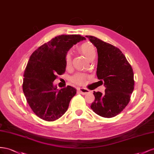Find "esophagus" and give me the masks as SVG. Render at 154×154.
Wrapping results in <instances>:
<instances>
[{
	"label": "esophagus",
	"mask_w": 154,
	"mask_h": 154,
	"mask_svg": "<svg viewBox=\"0 0 154 154\" xmlns=\"http://www.w3.org/2000/svg\"><path fill=\"white\" fill-rule=\"evenodd\" d=\"M78 91H79L82 95H86V94H88L90 92V91L89 90L84 88H79Z\"/></svg>",
	"instance_id": "esophagus-1"
}]
</instances>
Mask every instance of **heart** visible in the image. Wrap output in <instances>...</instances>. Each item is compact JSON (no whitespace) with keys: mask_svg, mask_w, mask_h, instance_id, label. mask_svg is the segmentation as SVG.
Instances as JSON below:
<instances>
[{"mask_svg":"<svg viewBox=\"0 0 154 154\" xmlns=\"http://www.w3.org/2000/svg\"><path fill=\"white\" fill-rule=\"evenodd\" d=\"M78 51L84 55L85 57L88 60H91L95 57L96 50L94 46L89 42L82 43V45L78 48ZM72 63V55L70 53H68L66 55V64L67 66L71 65ZM86 76L85 74L78 73L75 75L72 78V81L76 84H83L86 80Z\"/></svg>","mask_w":154,"mask_h":154,"instance_id":"b5f03b06","label":"heart"}]
</instances>
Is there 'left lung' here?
<instances>
[{"instance_id": "obj_1", "label": "left lung", "mask_w": 154, "mask_h": 154, "mask_svg": "<svg viewBox=\"0 0 154 154\" xmlns=\"http://www.w3.org/2000/svg\"><path fill=\"white\" fill-rule=\"evenodd\" d=\"M86 37L97 50V76L106 87L103 94L94 91L95 100L90 107L101 117H115L130 102L134 89L132 68L119 48L94 36Z\"/></svg>"}]
</instances>
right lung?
<instances>
[{
	"mask_svg": "<svg viewBox=\"0 0 154 154\" xmlns=\"http://www.w3.org/2000/svg\"><path fill=\"white\" fill-rule=\"evenodd\" d=\"M85 39L80 35H61L38 48L30 56L23 89L30 108L42 119L54 121L67 111L77 90L70 86L58 90L53 82L57 75L65 72L68 51Z\"/></svg>",
	"mask_w": 154,
	"mask_h": 154,
	"instance_id": "add662e5",
	"label": "right lung"
}]
</instances>
